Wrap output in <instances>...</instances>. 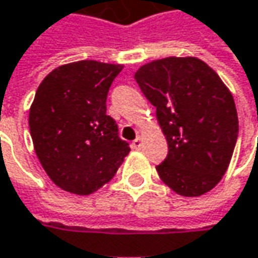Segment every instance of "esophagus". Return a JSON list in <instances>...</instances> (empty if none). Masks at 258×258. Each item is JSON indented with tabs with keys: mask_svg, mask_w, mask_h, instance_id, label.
<instances>
[{
	"mask_svg": "<svg viewBox=\"0 0 258 258\" xmlns=\"http://www.w3.org/2000/svg\"><path fill=\"white\" fill-rule=\"evenodd\" d=\"M131 146H133V149H140L142 148V137H137L136 140H133Z\"/></svg>",
	"mask_w": 258,
	"mask_h": 258,
	"instance_id": "obj_1",
	"label": "esophagus"
}]
</instances>
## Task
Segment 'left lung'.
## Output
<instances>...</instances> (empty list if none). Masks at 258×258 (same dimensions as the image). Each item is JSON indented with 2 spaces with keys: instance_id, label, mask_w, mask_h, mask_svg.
<instances>
[{
  "instance_id": "1",
  "label": "left lung",
  "mask_w": 258,
  "mask_h": 258,
  "mask_svg": "<svg viewBox=\"0 0 258 258\" xmlns=\"http://www.w3.org/2000/svg\"><path fill=\"white\" fill-rule=\"evenodd\" d=\"M156 107L168 155L156 167L161 180L181 197L210 192L222 180L238 139L233 96L214 69L198 57L152 60L134 74Z\"/></svg>"
}]
</instances>
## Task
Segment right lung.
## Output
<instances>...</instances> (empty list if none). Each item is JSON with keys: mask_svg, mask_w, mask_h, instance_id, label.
<instances>
[{"mask_svg": "<svg viewBox=\"0 0 258 258\" xmlns=\"http://www.w3.org/2000/svg\"><path fill=\"white\" fill-rule=\"evenodd\" d=\"M122 68L96 60L66 63L36 90L29 109L34 149L47 176L66 192L94 194L128 155V143L106 115L107 91Z\"/></svg>", "mask_w": 258, "mask_h": 258, "instance_id": "right-lung-1", "label": "right lung"}]
</instances>
